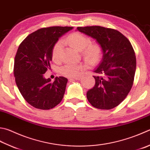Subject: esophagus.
Returning a JSON list of instances; mask_svg holds the SVG:
<instances>
[{"mask_svg":"<svg viewBox=\"0 0 150 150\" xmlns=\"http://www.w3.org/2000/svg\"><path fill=\"white\" fill-rule=\"evenodd\" d=\"M80 79V76H77V77H75V78H70L69 79V80H79Z\"/></svg>","mask_w":150,"mask_h":150,"instance_id":"esophagus-1","label":"esophagus"}]
</instances>
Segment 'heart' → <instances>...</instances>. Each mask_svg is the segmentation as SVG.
Segmentation results:
<instances>
[{
    "label": "heart",
    "instance_id": "heart-1",
    "mask_svg": "<svg viewBox=\"0 0 150 150\" xmlns=\"http://www.w3.org/2000/svg\"><path fill=\"white\" fill-rule=\"evenodd\" d=\"M66 42L70 46L79 52L82 51V54L85 61L89 64H97L101 58L102 50L97 44L88 45L90 40L86 36L79 33H74L67 38ZM63 42L58 41L53 46L52 50V57L55 60L60 58ZM82 67L75 64H68L63 67L60 70L62 74L67 77H75L77 76Z\"/></svg>",
    "mask_w": 150,
    "mask_h": 150
}]
</instances>
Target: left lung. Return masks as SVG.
Listing matches in <instances>:
<instances>
[{
  "label": "left lung",
  "mask_w": 150,
  "mask_h": 150,
  "mask_svg": "<svg viewBox=\"0 0 150 150\" xmlns=\"http://www.w3.org/2000/svg\"><path fill=\"white\" fill-rule=\"evenodd\" d=\"M77 30L95 39L103 58L94 72L95 84L87 92L93 106L110 110L119 105L133 84L137 62L131 42L119 31L100 26L78 27Z\"/></svg>",
  "instance_id": "1"
}]
</instances>
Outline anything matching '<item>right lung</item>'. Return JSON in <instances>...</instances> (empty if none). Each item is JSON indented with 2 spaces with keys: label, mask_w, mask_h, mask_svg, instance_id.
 Instances as JSON below:
<instances>
[{
  "label": "right lung",
  "mask_w": 150,
  "mask_h": 150,
  "mask_svg": "<svg viewBox=\"0 0 150 150\" xmlns=\"http://www.w3.org/2000/svg\"><path fill=\"white\" fill-rule=\"evenodd\" d=\"M72 29L42 28L30 34L19 45L14 60L16 85L25 100L36 108H53L63 99L67 78L56 77L52 82L44 74L50 68L53 46L61 36Z\"/></svg>",
  "instance_id": "1"
}]
</instances>
